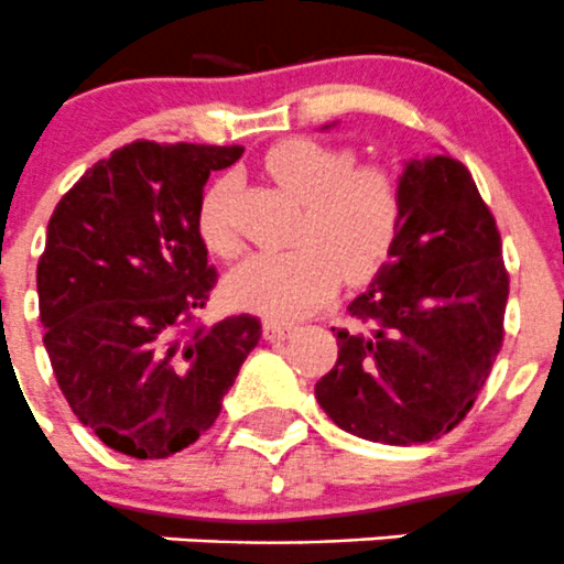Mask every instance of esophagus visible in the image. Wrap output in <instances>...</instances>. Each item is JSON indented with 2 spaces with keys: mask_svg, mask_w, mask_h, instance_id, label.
<instances>
[{
  "mask_svg": "<svg viewBox=\"0 0 564 564\" xmlns=\"http://www.w3.org/2000/svg\"><path fill=\"white\" fill-rule=\"evenodd\" d=\"M294 330H297V325H294V322H283V319H267L264 322V336L270 338V341L292 336Z\"/></svg>",
  "mask_w": 564,
  "mask_h": 564,
  "instance_id": "esophagus-1",
  "label": "esophagus"
}]
</instances>
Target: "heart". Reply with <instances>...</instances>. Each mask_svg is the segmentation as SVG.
<instances>
[{
  "instance_id": "heart-1",
  "label": "heart",
  "mask_w": 564,
  "mask_h": 564,
  "mask_svg": "<svg viewBox=\"0 0 564 564\" xmlns=\"http://www.w3.org/2000/svg\"><path fill=\"white\" fill-rule=\"evenodd\" d=\"M264 171L305 204L297 239L286 253H259L226 278V297L267 316H303L333 297L341 275L360 283L377 275L402 226V193L391 173L355 167L347 149L294 137L267 151ZM206 250L234 259L242 250L231 220V182L220 178L198 204Z\"/></svg>"
}]
</instances>
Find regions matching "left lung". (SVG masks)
I'll return each mask as SVG.
<instances>
[{
    "instance_id": "left-lung-1",
    "label": "left lung",
    "mask_w": 564,
    "mask_h": 564,
    "mask_svg": "<svg viewBox=\"0 0 564 564\" xmlns=\"http://www.w3.org/2000/svg\"><path fill=\"white\" fill-rule=\"evenodd\" d=\"M391 256L336 330L338 360L316 399L375 444L438 441L477 402L505 341L510 272L501 234L463 162L410 160Z\"/></svg>"
}]
</instances>
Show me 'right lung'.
Instances as JSON below:
<instances>
[{
  "mask_svg": "<svg viewBox=\"0 0 564 564\" xmlns=\"http://www.w3.org/2000/svg\"><path fill=\"white\" fill-rule=\"evenodd\" d=\"M239 145L137 140L59 198L37 261L48 360L70 410L137 460L187 449L261 338L259 316L195 319L217 283L198 237L212 171Z\"/></svg>",
  "mask_w": 564,
  "mask_h": 564,
  "instance_id": "1",
  "label": "right lung"
}]
</instances>
